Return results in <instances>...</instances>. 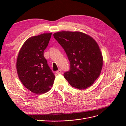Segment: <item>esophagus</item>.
<instances>
[{
    "label": "esophagus",
    "mask_w": 126,
    "mask_h": 126,
    "mask_svg": "<svg viewBox=\"0 0 126 126\" xmlns=\"http://www.w3.org/2000/svg\"><path fill=\"white\" fill-rule=\"evenodd\" d=\"M56 74H61V73H62V70H61V69H59V70H58L56 71Z\"/></svg>",
    "instance_id": "1"
}]
</instances>
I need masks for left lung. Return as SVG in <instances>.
I'll use <instances>...</instances> for the list:
<instances>
[{
    "mask_svg": "<svg viewBox=\"0 0 126 126\" xmlns=\"http://www.w3.org/2000/svg\"><path fill=\"white\" fill-rule=\"evenodd\" d=\"M70 61V69L63 74L69 84L79 90L92 85L100 76L103 57L99 45L89 35L80 32L55 33Z\"/></svg>",
    "mask_w": 126,
    "mask_h": 126,
    "instance_id": "left-lung-1",
    "label": "left lung"
}]
</instances>
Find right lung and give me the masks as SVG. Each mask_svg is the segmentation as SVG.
Masks as SVG:
<instances>
[{
	"instance_id": "1",
	"label": "right lung",
	"mask_w": 126,
	"mask_h": 126,
	"mask_svg": "<svg viewBox=\"0 0 126 126\" xmlns=\"http://www.w3.org/2000/svg\"><path fill=\"white\" fill-rule=\"evenodd\" d=\"M52 33H45L27 39L19 51L16 68L18 77L27 89L36 94L50 90L55 76L44 56Z\"/></svg>"
}]
</instances>
